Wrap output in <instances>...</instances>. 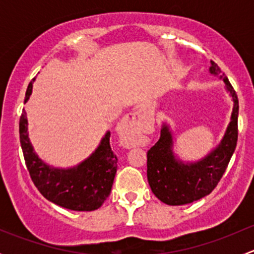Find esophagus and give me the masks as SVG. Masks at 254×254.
<instances>
[{"label":"esophagus","instance_id":"obj_1","mask_svg":"<svg viewBox=\"0 0 254 254\" xmlns=\"http://www.w3.org/2000/svg\"><path fill=\"white\" fill-rule=\"evenodd\" d=\"M143 109L140 108L137 111L130 113L123 119L122 124L119 127L120 136H122V142L125 147L130 148L135 146L139 141L140 136V127H139V119L141 117Z\"/></svg>","mask_w":254,"mask_h":254}]
</instances>
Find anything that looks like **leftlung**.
Masks as SVG:
<instances>
[{"label":"left lung","mask_w":254,"mask_h":254,"mask_svg":"<svg viewBox=\"0 0 254 254\" xmlns=\"http://www.w3.org/2000/svg\"><path fill=\"white\" fill-rule=\"evenodd\" d=\"M209 72L225 82V89L232 99V113L224 137L205 157L198 161H182L173 151V134L163 123L160 140L147 151V181L152 193L167 205H184L209 195L235 152L237 143L238 98L225 73L210 61Z\"/></svg>","instance_id":"left-lung-1"}]
</instances>
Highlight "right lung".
Masks as SVG:
<instances>
[{
    "mask_svg": "<svg viewBox=\"0 0 254 254\" xmlns=\"http://www.w3.org/2000/svg\"><path fill=\"white\" fill-rule=\"evenodd\" d=\"M28 84L24 103L32 94L33 82ZM19 137L30 178L49 201L75 211H93L111 194L117 173L118 158L112 151L111 131L102 137L98 147L73 167L60 168L48 165L34 151L28 134L27 113L19 119Z\"/></svg>",
    "mask_w": 254,
    "mask_h": 254,
    "instance_id": "add662e5",
    "label": "right lung"
}]
</instances>
